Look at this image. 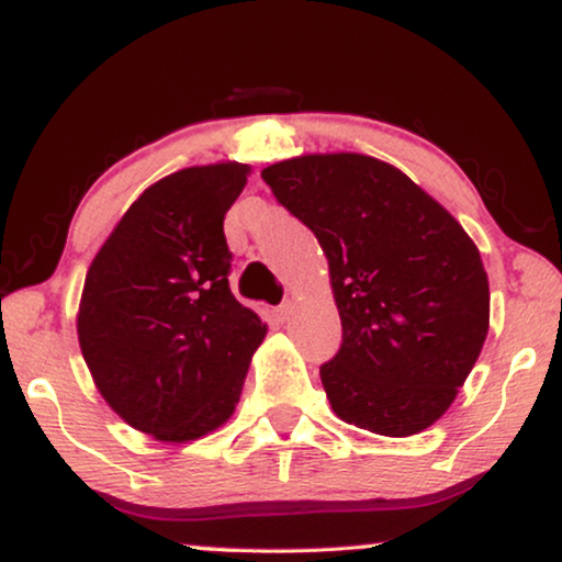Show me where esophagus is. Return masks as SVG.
Listing matches in <instances>:
<instances>
[{"label":"esophagus","mask_w":562,"mask_h":562,"mask_svg":"<svg viewBox=\"0 0 562 562\" xmlns=\"http://www.w3.org/2000/svg\"><path fill=\"white\" fill-rule=\"evenodd\" d=\"M292 313H295V305H292L290 300H288V303H282V305L274 307V317H278L280 323H288L290 317H292Z\"/></svg>","instance_id":"obj_1"}]
</instances>
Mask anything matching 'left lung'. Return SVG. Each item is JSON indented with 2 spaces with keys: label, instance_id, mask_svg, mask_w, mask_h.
<instances>
[{
  "label": "left lung",
  "instance_id": "8db88e82",
  "mask_svg": "<svg viewBox=\"0 0 562 562\" xmlns=\"http://www.w3.org/2000/svg\"><path fill=\"white\" fill-rule=\"evenodd\" d=\"M262 179L321 241L342 342L321 366L333 412L412 437L441 418L490 330L480 249L404 171L363 154H307Z\"/></svg>",
  "mask_w": 562,
  "mask_h": 562
}]
</instances>
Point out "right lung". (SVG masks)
I'll list each match as a JSON object with an SVG mask.
<instances>
[{
	"label": "right lung",
	"instance_id": "add662e5",
	"mask_svg": "<svg viewBox=\"0 0 562 562\" xmlns=\"http://www.w3.org/2000/svg\"><path fill=\"white\" fill-rule=\"evenodd\" d=\"M247 164L191 166L140 194L98 249L78 340L100 396L133 429L187 443L227 422L267 325L229 290L224 214Z\"/></svg>",
	"mask_w": 562,
	"mask_h": 562
}]
</instances>
